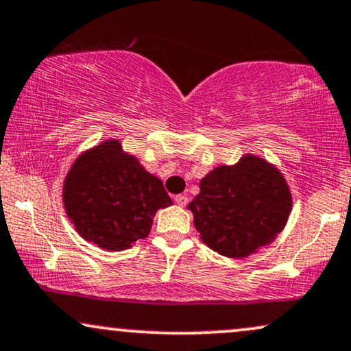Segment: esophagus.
Wrapping results in <instances>:
<instances>
[{
	"label": "esophagus",
	"instance_id": "1",
	"mask_svg": "<svg viewBox=\"0 0 351 351\" xmlns=\"http://www.w3.org/2000/svg\"><path fill=\"white\" fill-rule=\"evenodd\" d=\"M175 202L178 206H181V208H183V206H186L188 204V197L184 196V194H176L175 196Z\"/></svg>",
	"mask_w": 351,
	"mask_h": 351
}]
</instances>
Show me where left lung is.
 Masks as SVG:
<instances>
[{
	"label": "left lung",
	"mask_w": 351,
	"mask_h": 351,
	"mask_svg": "<svg viewBox=\"0 0 351 351\" xmlns=\"http://www.w3.org/2000/svg\"><path fill=\"white\" fill-rule=\"evenodd\" d=\"M199 189L188 209L202 242L223 256L252 255L288 222V184L258 157L247 155L234 167H217L201 180Z\"/></svg>",
	"instance_id": "8db88e82"
}]
</instances>
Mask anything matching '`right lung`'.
Listing matches in <instances>:
<instances>
[{
  "label": "right lung",
  "mask_w": 351,
  "mask_h": 351,
  "mask_svg": "<svg viewBox=\"0 0 351 351\" xmlns=\"http://www.w3.org/2000/svg\"><path fill=\"white\" fill-rule=\"evenodd\" d=\"M63 204L84 240L124 250L149 235L158 209L171 199L157 176L108 141L77 158L63 184Z\"/></svg>",
  "instance_id": "1"
}]
</instances>
